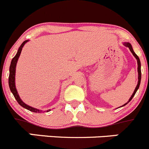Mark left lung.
I'll return each mask as SVG.
<instances>
[{
	"label": "left lung",
	"mask_w": 149,
	"mask_h": 149,
	"mask_svg": "<svg viewBox=\"0 0 149 149\" xmlns=\"http://www.w3.org/2000/svg\"><path fill=\"white\" fill-rule=\"evenodd\" d=\"M124 45H125V46L128 47V48H129V50L131 51V52L132 53L133 55L134 56V57H135L136 59H137V65H138V68H137V71H138V83H137V87H136L135 90H134V93H133L132 95V96H131V98H129V101H130L132 99V98H133V97H134V95H135L136 92H137V90H138L139 87H140V80H141V69H140V59H139V57H138V56H137V54H136L134 52V51H133L132 47L131 44H130V43H129V42H125L124 43ZM126 104H127V103H126V104H125L124 105H123V106H125Z\"/></svg>",
	"instance_id": "1"
}]
</instances>
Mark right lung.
I'll use <instances>...</instances> for the list:
<instances>
[{
	"label": "right lung",
	"instance_id": "obj_1",
	"mask_svg": "<svg viewBox=\"0 0 149 149\" xmlns=\"http://www.w3.org/2000/svg\"><path fill=\"white\" fill-rule=\"evenodd\" d=\"M28 42V40H25L23 43L21 44V45L20 46L19 49H18L17 53L15 55V57L12 59V62H11V65H10V68H9V88H10L11 92L12 93V94L15 96V99L17 100V101L18 102V104H20V106L24 107L25 109H28V110L31 111V112H41V110H39V109H35V108H33L30 106H28L27 104H26L25 103H23L22 101V100L20 99V98L19 97V95H18L17 92L16 88H15V68H16V65L17 62V59L19 58L20 55V53H21L22 48H23V45L26 44V42ZM49 110H47V112H49Z\"/></svg>",
	"mask_w": 149,
	"mask_h": 149
}]
</instances>
